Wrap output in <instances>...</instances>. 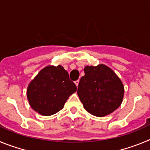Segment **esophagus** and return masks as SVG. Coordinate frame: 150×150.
Returning <instances> with one entry per match:
<instances>
[{
    "label": "esophagus",
    "instance_id": "34e87169",
    "mask_svg": "<svg viewBox=\"0 0 150 150\" xmlns=\"http://www.w3.org/2000/svg\"><path fill=\"white\" fill-rule=\"evenodd\" d=\"M75 84H76L77 87H78V83H79V80L75 81Z\"/></svg>",
    "mask_w": 150,
    "mask_h": 150
}]
</instances>
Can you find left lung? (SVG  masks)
Returning a JSON list of instances; mask_svg holds the SVG:
<instances>
[{"mask_svg": "<svg viewBox=\"0 0 150 150\" xmlns=\"http://www.w3.org/2000/svg\"><path fill=\"white\" fill-rule=\"evenodd\" d=\"M78 83V96L83 108L96 117L111 114L120 106L124 86L110 68L104 64L87 66Z\"/></svg>", "mask_w": 150, "mask_h": 150, "instance_id": "1", "label": "left lung"}]
</instances>
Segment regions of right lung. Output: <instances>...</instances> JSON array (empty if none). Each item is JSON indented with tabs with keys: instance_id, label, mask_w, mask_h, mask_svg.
<instances>
[{
	"instance_id": "obj_1",
	"label": "right lung",
	"mask_w": 150,
	"mask_h": 150,
	"mask_svg": "<svg viewBox=\"0 0 150 150\" xmlns=\"http://www.w3.org/2000/svg\"><path fill=\"white\" fill-rule=\"evenodd\" d=\"M76 90V85L62 66H48L29 83L27 96L35 111L51 116L63 109L69 96Z\"/></svg>"
}]
</instances>
